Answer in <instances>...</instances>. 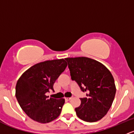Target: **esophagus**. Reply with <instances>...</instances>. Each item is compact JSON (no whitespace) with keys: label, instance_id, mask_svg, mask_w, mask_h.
Masks as SVG:
<instances>
[{"label":"esophagus","instance_id":"1","mask_svg":"<svg viewBox=\"0 0 134 134\" xmlns=\"http://www.w3.org/2000/svg\"><path fill=\"white\" fill-rule=\"evenodd\" d=\"M71 98H72V97H67V98H66L65 99L67 100H71Z\"/></svg>","mask_w":134,"mask_h":134}]
</instances>
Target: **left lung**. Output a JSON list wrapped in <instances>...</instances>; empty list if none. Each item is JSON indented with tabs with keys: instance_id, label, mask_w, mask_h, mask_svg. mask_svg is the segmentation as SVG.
<instances>
[{
	"instance_id": "1",
	"label": "left lung",
	"mask_w": 134,
	"mask_h": 134,
	"mask_svg": "<svg viewBox=\"0 0 134 134\" xmlns=\"http://www.w3.org/2000/svg\"><path fill=\"white\" fill-rule=\"evenodd\" d=\"M71 79L87 97L81 98L76 108L77 116L86 122H96L108 113L116 93L114 78L110 71L100 62L86 57L67 58Z\"/></svg>"
}]
</instances>
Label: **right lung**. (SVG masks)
<instances>
[{
  "mask_svg": "<svg viewBox=\"0 0 134 134\" xmlns=\"http://www.w3.org/2000/svg\"><path fill=\"white\" fill-rule=\"evenodd\" d=\"M67 66L65 59H54L37 63L26 71L18 80L15 97L26 114L40 123H48L60 115L64 98H48L51 90Z\"/></svg>",
  "mask_w": 134,
  "mask_h": 134,
  "instance_id": "1",
  "label": "right lung"
}]
</instances>
